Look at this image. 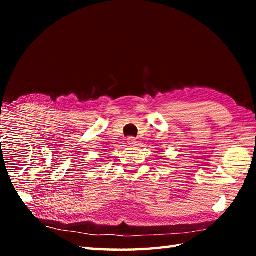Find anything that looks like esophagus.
<instances>
[{"mask_svg":"<svg viewBox=\"0 0 256 256\" xmlns=\"http://www.w3.org/2000/svg\"><path fill=\"white\" fill-rule=\"evenodd\" d=\"M128 144L130 146H136V144H138V141H136V138L130 136V138H128Z\"/></svg>","mask_w":256,"mask_h":256,"instance_id":"esophagus-1","label":"esophagus"}]
</instances>
